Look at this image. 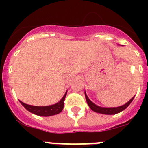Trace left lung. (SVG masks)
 I'll return each instance as SVG.
<instances>
[{"label": "left lung", "instance_id": "1", "mask_svg": "<svg viewBox=\"0 0 148 148\" xmlns=\"http://www.w3.org/2000/svg\"><path fill=\"white\" fill-rule=\"evenodd\" d=\"M85 93V98L86 101H87V104H88L89 107L92 111L95 112V113H101V114H106V115H114L117 114V113H120L121 111H123L124 110L126 109L128 106L130 105V103L132 102V101L133 100L134 97L132 98L128 102H127L126 104H124L122 106H119V107H116V108H101V107H99V106L96 105V104H94L93 102H92L89 99V98L87 97V94Z\"/></svg>", "mask_w": 148, "mask_h": 148}]
</instances>
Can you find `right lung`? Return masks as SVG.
Instances as JSON below:
<instances>
[{"instance_id": "1", "label": "right lung", "mask_w": 148, "mask_h": 148, "mask_svg": "<svg viewBox=\"0 0 148 148\" xmlns=\"http://www.w3.org/2000/svg\"><path fill=\"white\" fill-rule=\"evenodd\" d=\"M66 95V92L63 96L62 99L60 100L59 102L53 104V105L45 106V107H38V106L29 105V104H27L25 103L22 102L21 101L20 102L27 110L29 111L30 113H33V114L40 116H51L58 114L63 110V108H64V100Z\"/></svg>"}]
</instances>
